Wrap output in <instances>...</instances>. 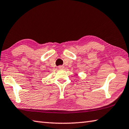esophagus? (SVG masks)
Returning <instances> with one entry per match:
<instances>
[{"label": "esophagus", "mask_w": 129, "mask_h": 129, "mask_svg": "<svg viewBox=\"0 0 129 129\" xmlns=\"http://www.w3.org/2000/svg\"><path fill=\"white\" fill-rule=\"evenodd\" d=\"M63 68H64V67H63V66H58V69H59V70H62V69H63Z\"/></svg>", "instance_id": "1"}]
</instances>
